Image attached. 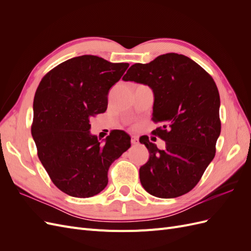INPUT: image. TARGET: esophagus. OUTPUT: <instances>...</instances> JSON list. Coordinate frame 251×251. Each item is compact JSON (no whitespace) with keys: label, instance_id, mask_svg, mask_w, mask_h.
<instances>
[{"label":"esophagus","instance_id":"34e87169","mask_svg":"<svg viewBox=\"0 0 251 251\" xmlns=\"http://www.w3.org/2000/svg\"><path fill=\"white\" fill-rule=\"evenodd\" d=\"M131 142H132V144H134V146H136V144H138V143H139V140H138L137 136H132Z\"/></svg>","mask_w":251,"mask_h":251}]
</instances>
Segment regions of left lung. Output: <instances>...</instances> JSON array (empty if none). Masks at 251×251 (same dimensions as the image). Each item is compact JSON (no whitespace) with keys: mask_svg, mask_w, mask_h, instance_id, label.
<instances>
[{"mask_svg":"<svg viewBox=\"0 0 251 251\" xmlns=\"http://www.w3.org/2000/svg\"><path fill=\"white\" fill-rule=\"evenodd\" d=\"M149 86L154 93V134L165 141L159 150L148 137L140 143L150 153L139 169L141 185L158 198L188 193L200 181L216 154L221 133L220 95L216 83L189 57L166 53L148 64H134L123 77Z\"/></svg>","mask_w":251,"mask_h":251,"instance_id":"8db88e82","label":"left lung"}]
</instances>
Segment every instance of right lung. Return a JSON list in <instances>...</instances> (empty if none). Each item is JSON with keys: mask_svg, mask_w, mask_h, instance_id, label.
<instances>
[{"mask_svg": "<svg viewBox=\"0 0 251 251\" xmlns=\"http://www.w3.org/2000/svg\"><path fill=\"white\" fill-rule=\"evenodd\" d=\"M127 67L95 55L76 56L48 72L36 89L31 134L37 156L67 195L100 194L108 184L110 165L131 147L124 131H112L103 143L90 132L91 118L107 110L109 90Z\"/></svg>", "mask_w": 251, "mask_h": 251, "instance_id": "right-lung-1", "label": "right lung"}]
</instances>
